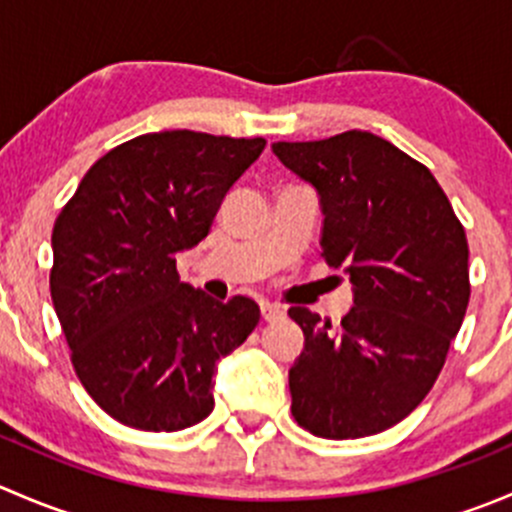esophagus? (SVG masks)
Returning <instances> with one entry per match:
<instances>
[{
    "label": "esophagus",
    "mask_w": 512,
    "mask_h": 512,
    "mask_svg": "<svg viewBox=\"0 0 512 512\" xmlns=\"http://www.w3.org/2000/svg\"><path fill=\"white\" fill-rule=\"evenodd\" d=\"M262 319L265 322H275V319L285 317V307L282 304H272V302H262Z\"/></svg>",
    "instance_id": "34e87169"
}]
</instances>
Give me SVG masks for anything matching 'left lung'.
Here are the masks:
<instances>
[{
    "label": "left lung",
    "mask_w": 512,
    "mask_h": 512,
    "mask_svg": "<svg viewBox=\"0 0 512 512\" xmlns=\"http://www.w3.org/2000/svg\"><path fill=\"white\" fill-rule=\"evenodd\" d=\"M272 151L317 188L322 257L354 285L339 324L289 309L304 332L292 416L322 438L374 436L409 416L446 364L471 299L466 230L431 170L374 133Z\"/></svg>",
    "instance_id": "1"
}]
</instances>
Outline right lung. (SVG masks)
<instances>
[{
  "label": "right lung",
  "mask_w": 512,
  "mask_h": 512,
  "mask_svg": "<svg viewBox=\"0 0 512 512\" xmlns=\"http://www.w3.org/2000/svg\"><path fill=\"white\" fill-rule=\"evenodd\" d=\"M265 143L143 133L98 158L61 208L51 299L76 376L116 421L180 431L213 411L215 364L250 337L260 307L180 282L175 255L208 235Z\"/></svg>",
  "instance_id": "1"
}]
</instances>
